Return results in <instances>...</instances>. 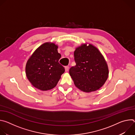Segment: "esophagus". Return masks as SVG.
<instances>
[{
    "instance_id": "34e87169",
    "label": "esophagus",
    "mask_w": 135,
    "mask_h": 135,
    "mask_svg": "<svg viewBox=\"0 0 135 135\" xmlns=\"http://www.w3.org/2000/svg\"><path fill=\"white\" fill-rule=\"evenodd\" d=\"M65 68V71H68V70H69V66H66Z\"/></svg>"
}]
</instances>
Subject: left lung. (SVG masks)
Wrapping results in <instances>:
<instances>
[{
  "label": "left lung",
  "mask_w": 135,
  "mask_h": 135,
  "mask_svg": "<svg viewBox=\"0 0 135 135\" xmlns=\"http://www.w3.org/2000/svg\"><path fill=\"white\" fill-rule=\"evenodd\" d=\"M76 65L69 69V74L75 86L85 92L100 89L108 76L107 64L97 48L86 44L74 51Z\"/></svg>",
  "instance_id": "left-lung-1"
}]
</instances>
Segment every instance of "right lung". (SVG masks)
I'll return each mask as SVG.
<instances>
[{
  "mask_svg": "<svg viewBox=\"0 0 135 135\" xmlns=\"http://www.w3.org/2000/svg\"><path fill=\"white\" fill-rule=\"evenodd\" d=\"M54 43H45L38 47L28 60L26 76L36 88L46 91L54 88L65 72L59 63L61 55Z\"/></svg>",
  "mask_w": 135,
  "mask_h": 135,
  "instance_id": "right-lung-1",
  "label": "right lung"
}]
</instances>
